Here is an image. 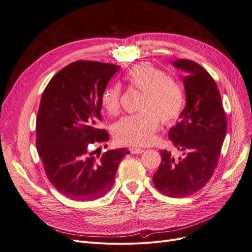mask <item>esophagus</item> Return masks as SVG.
<instances>
[{"label": "esophagus", "instance_id": "1", "mask_svg": "<svg viewBox=\"0 0 252 252\" xmlns=\"http://www.w3.org/2000/svg\"><path fill=\"white\" fill-rule=\"evenodd\" d=\"M129 151H130V153H133V155H140V153L144 152L145 150H144V149H142V148L132 147V148H129Z\"/></svg>", "mask_w": 252, "mask_h": 252}]
</instances>
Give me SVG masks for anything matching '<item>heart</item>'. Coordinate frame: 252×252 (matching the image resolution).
Listing matches in <instances>:
<instances>
[{"instance_id": "1", "label": "heart", "mask_w": 252, "mask_h": 252, "mask_svg": "<svg viewBox=\"0 0 252 252\" xmlns=\"http://www.w3.org/2000/svg\"><path fill=\"white\" fill-rule=\"evenodd\" d=\"M126 79L143 94L139 104L141 112L120 119L114 126V136L122 144L145 146L155 140L159 119L163 124H169L180 115L184 105L182 86L149 63L134 65ZM101 101L107 113L116 115L120 107L119 85L108 86Z\"/></svg>"}]
</instances>
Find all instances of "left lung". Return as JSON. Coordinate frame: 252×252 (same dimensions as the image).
Wrapping results in <instances>:
<instances>
[{
    "label": "left lung",
    "instance_id": "left-lung-1",
    "mask_svg": "<svg viewBox=\"0 0 252 252\" xmlns=\"http://www.w3.org/2000/svg\"><path fill=\"white\" fill-rule=\"evenodd\" d=\"M171 63L185 73L187 102L169 132L181 156L160 151L161 162L153 183L163 194L184 198L203 189L213 175L226 133V118L218 87L202 65L181 59Z\"/></svg>",
    "mask_w": 252,
    "mask_h": 252
}]
</instances>
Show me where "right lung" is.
<instances>
[{
  "instance_id": "obj_1",
  "label": "right lung",
  "mask_w": 252,
  "mask_h": 252,
  "mask_svg": "<svg viewBox=\"0 0 252 252\" xmlns=\"http://www.w3.org/2000/svg\"><path fill=\"white\" fill-rule=\"evenodd\" d=\"M119 65L79 61L62 69L42 94L36 123V145L50 183L65 198L93 201L113 187L126 148L100 158L91 145L109 135L97 128L102 94ZM101 153V152H100Z\"/></svg>"
}]
</instances>
